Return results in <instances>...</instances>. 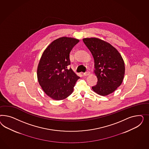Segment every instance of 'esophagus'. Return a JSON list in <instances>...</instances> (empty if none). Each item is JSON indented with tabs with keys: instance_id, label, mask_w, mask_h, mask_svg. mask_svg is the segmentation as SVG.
Listing matches in <instances>:
<instances>
[{
	"instance_id": "obj_1",
	"label": "esophagus",
	"mask_w": 149,
	"mask_h": 149,
	"mask_svg": "<svg viewBox=\"0 0 149 149\" xmlns=\"http://www.w3.org/2000/svg\"><path fill=\"white\" fill-rule=\"evenodd\" d=\"M90 74V72H85V73L83 74V75H84V76H88V75H89Z\"/></svg>"
}]
</instances>
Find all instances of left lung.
Instances as JSON below:
<instances>
[{
  "mask_svg": "<svg viewBox=\"0 0 149 149\" xmlns=\"http://www.w3.org/2000/svg\"><path fill=\"white\" fill-rule=\"evenodd\" d=\"M82 40L94 59V73L98 81L92 90L103 96L112 93L121 85L125 75V63L121 55L113 46L102 39L86 38Z\"/></svg>",
  "mask_w": 149,
  "mask_h": 149,
  "instance_id": "left-lung-1",
  "label": "left lung"
}]
</instances>
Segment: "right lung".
Returning a JSON list of instances; mask_svg holds the SVG:
<instances>
[{
    "mask_svg": "<svg viewBox=\"0 0 149 149\" xmlns=\"http://www.w3.org/2000/svg\"><path fill=\"white\" fill-rule=\"evenodd\" d=\"M79 40L63 36L53 41L43 52L37 68V77L42 90L51 98H67L80 78L70 68L69 54Z\"/></svg>",
    "mask_w": 149,
    "mask_h": 149,
    "instance_id": "add662e5",
    "label": "right lung"
}]
</instances>
